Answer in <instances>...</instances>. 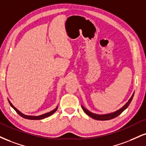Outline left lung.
<instances>
[{"label": "left lung", "mask_w": 146, "mask_h": 146, "mask_svg": "<svg viewBox=\"0 0 146 146\" xmlns=\"http://www.w3.org/2000/svg\"><path fill=\"white\" fill-rule=\"evenodd\" d=\"M133 95H134V94H133L132 96H131V99L129 100V101H128L127 103H126V104L124 105L122 108L120 109V110H118L116 111L113 112V113L105 114V115H99V114H96V113H92V112H90V111H88V110H86V109L85 108H84L83 106H82V109H83L84 112H85V113H86L88 115H89V116L91 117L93 119H95V120H111V119H113V118H114V117H116L117 116H118L120 114L122 113V112H123L124 110H125L126 109L128 108V107H129V104L131 103V101H132V99L133 98Z\"/></svg>", "instance_id": "obj_1"}]
</instances>
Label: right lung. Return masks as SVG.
I'll use <instances>...</instances> for the list:
<instances>
[{
  "label": "right lung",
  "mask_w": 146,
  "mask_h": 146,
  "mask_svg": "<svg viewBox=\"0 0 146 146\" xmlns=\"http://www.w3.org/2000/svg\"><path fill=\"white\" fill-rule=\"evenodd\" d=\"M9 103H10V105H11L12 108H13L14 110H15V111H16L17 113L20 115V116H22V117H24V118L29 119V120H41V119L45 118V117H47L50 116V115H52V114H53L54 112H55L56 110H57V108H58V107H57V108L54 109V110H52V111L48 112V113L43 114V115H38V116H33V115H24V114H23L22 113H21V112L19 111V110H17V109L15 108L13 105H12V103L9 101Z\"/></svg>",
  "instance_id": "right-lung-1"
}]
</instances>
